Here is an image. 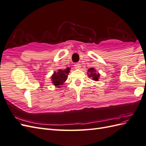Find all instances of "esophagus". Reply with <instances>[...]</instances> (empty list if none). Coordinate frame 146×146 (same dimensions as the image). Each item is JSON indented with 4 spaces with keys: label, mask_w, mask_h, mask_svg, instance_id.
<instances>
[{
    "label": "esophagus",
    "mask_w": 146,
    "mask_h": 146,
    "mask_svg": "<svg viewBox=\"0 0 146 146\" xmlns=\"http://www.w3.org/2000/svg\"><path fill=\"white\" fill-rule=\"evenodd\" d=\"M80 64L79 63H76L75 64H74V68L76 69H79L80 68Z\"/></svg>",
    "instance_id": "1"
}]
</instances>
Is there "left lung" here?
I'll return each instance as SVG.
<instances>
[{"label": "left lung", "mask_w": 146, "mask_h": 146, "mask_svg": "<svg viewBox=\"0 0 146 146\" xmlns=\"http://www.w3.org/2000/svg\"><path fill=\"white\" fill-rule=\"evenodd\" d=\"M88 76L89 77H92V79L95 81H98L99 77H100V74L96 72V70L93 68V67H91L89 69H88Z\"/></svg>", "instance_id": "left-lung-1"}]
</instances>
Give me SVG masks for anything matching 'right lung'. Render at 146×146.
Masks as SVG:
<instances>
[{
	"instance_id": "1",
	"label": "right lung",
	"mask_w": 146,
	"mask_h": 146,
	"mask_svg": "<svg viewBox=\"0 0 146 146\" xmlns=\"http://www.w3.org/2000/svg\"><path fill=\"white\" fill-rule=\"evenodd\" d=\"M70 67H67L66 69H59L57 72H54L51 76L52 83L56 87H61L60 85H63L67 80V76L70 72Z\"/></svg>"
}]
</instances>
